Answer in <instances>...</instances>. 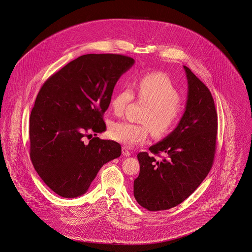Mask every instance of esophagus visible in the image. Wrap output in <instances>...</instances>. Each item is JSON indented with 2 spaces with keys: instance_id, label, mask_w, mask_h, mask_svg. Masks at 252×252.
<instances>
[{
  "instance_id": "1",
  "label": "esophagus",
  "mask_w": 252,
  "mask_h": 252,
  "mask_svg": "<svg viewBox=\"0 0 252 252\" xmlns=\"http://www.w3.org/2000/svg\"><path fill=\"white\" fill-rule=\"evenodd\" d=\"M122 153H123V155H125L126 157H129L131 155V152L129 151V148L126 147V146L122 147Z\"/></svg>"
}]
</instances>
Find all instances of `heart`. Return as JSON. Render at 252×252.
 Listing matches in <instances>:
<instances>
[{
    "label": "heart",
    "mask_w": 252,
    "mask_h": 252,
    "mask_svg": "<svg viewBox=\"0 0 252 252\" xmlns=\"http://www.w3.org/2000/svg\"><path fill=\"white\" fill-rule=\"evenodd\" d=\"M138 99L150 106L142 122L136 125L127 121L114 122L109 126L111 139L122 144L134 146L144 144L149 137V127L154 135L161 137L172 131L180 121L182 109L180 95L167 75L162 72H147L134 81ZM135 98L131 87L125 86L111 100V107L116 115H122Z\"/></svg>",
    "instance_id": "heart-1"
}]
</instances>
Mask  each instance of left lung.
<instances>
[{"mask_svg":"<svg viewBox=\"0 0 252 252\" xmlns=\"http://www.w3.org/2000/svg\"><path fill=\"white\" fill-rule=\"evenodd\" d=\"M188 80L185 112L175 130L140 152V174L134 180L137 202L150 212L178 206L201 184L216 155L217 112L211 92L183 66ZM164 153L168 157L156 160Z\"/></svg>","mask_w":252,"mask_h":252,"instance_id":"1","label":"left lung"}]
</instances>
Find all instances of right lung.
I'll return each instance as SVG.
<instances>
[{
  "label": "right lung",
  "mask_w": 252,
  "mask_h": 252,
  "mask_svg": "<svg viewBox=\"0 0 252 252\" xmlns=\"http://www.w3.org/2000/svg\"><path fill=\"white\" fill-rule=\"evenodd\" d=\"M134 64L117 54H89L69 62L40 88L29 123L30 158L49 188L62 197L88 191L100 168L121 155V145L94 137L106 130L104 113L113 89Z\"/></svg>",
  "instance_id": "add662e5"
}]
</instances>
